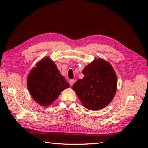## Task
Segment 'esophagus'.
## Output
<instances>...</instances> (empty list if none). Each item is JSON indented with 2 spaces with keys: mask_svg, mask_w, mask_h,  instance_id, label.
<instances>
[{
  "mask_svg": "<svg viewBox=\"0 0 148 148\" xmlns=\"http://www.w3.org/2000/svg\"><path fill=\"white\" fill-rule=\"evenodd\" d=\"M74 82H75V81L74 79H71L70 81H69V84H70L71 86H72L73 85V84L74 83Z\"/></svg>",
  "mask_w": 148,
  "mask_h": 148,
  "instance_id": "34e87169",
  "label": "esophagus"
}]
</instances>
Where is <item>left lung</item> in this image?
<instances>
[{
	"label": "left lung",
	"instance_id": "1",
	"mask_svg": "<svg viewBox=\"0 0 148 148\" xmlns=\"http://www.w3.org/2000/svg\"><path fill=\"white\" fill-rule=\"evenodd\" d=\"M82 73L83 79L72 86L81 102L92 111L105 108L114 98L117 87V77L111 65L102 59L94 60Z\"/></svg>",
	"mask_w": 148,
	"mask_h": 148
}]
</instances>
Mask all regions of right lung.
<instances>
[{
  "instance_id": "obj_1",
  "label": "right lung",
  "mask_w": 148,
  "mask_h": 148,
  "mask_svg": "<svg viewBox=\"0 0 148 148\" xmlns=\"http://www.w3.org/2000/svg\"><path fill=\"white\" fill-rule=\"evenodd\" d=\"M27 86L36 102L42 106H48L57 99L63 90L69 87V84L53 62L45 58L30 71Z\"/></svg>"
}]
</instances>
